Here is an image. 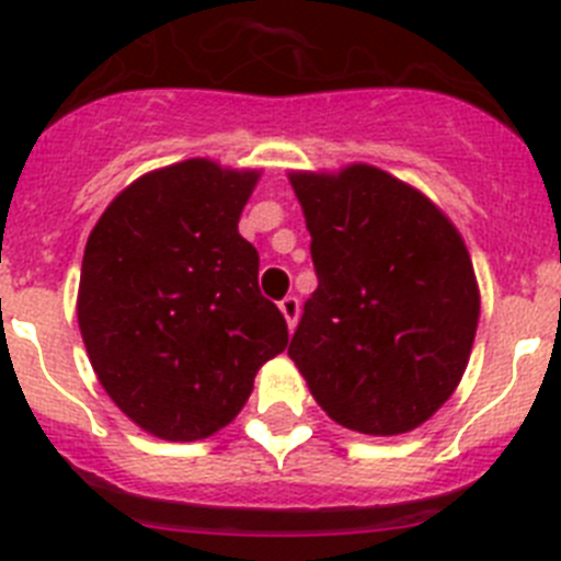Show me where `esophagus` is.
<instances>
[{"label":"esophagus","instance_id":"obj_1","mask_svg":"<svg viewBox=\"0 0 561 561\" xmlns=\"http://www.w3.org/2000/svg\"><path fill=\"white\" fill-rule=\"evenodd\" d=\"M280 311H284V317H286V325L295 331L297 320H300V300H297L295 295L284 297V300H280Z\"/></svg>","mask_w":561,"mask_h":561}]
</instances>
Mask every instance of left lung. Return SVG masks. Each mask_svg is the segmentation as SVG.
Returning a JSON list of instances; mask_svg holds the SVG:
<instances>
[{
	"instance_id": "left-lung-1",
	"label": "left lung",
	"mask_w": 561,
	"mask_h": 561,
	"mask_svg": "<svg viewBox=\"0 0 561 561\" xmlns=\"http://www.w3.org/2000/svg\"><path fill=\"white\" fill-rule=\"evenodd\" d=\"M320 286L289 356L333 423L394 436L456 392L481 295L465 239L423 192L369 163L291 172Z\"/></svg>"
}]
</instances>
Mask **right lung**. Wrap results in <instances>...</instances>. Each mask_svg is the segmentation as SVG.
<instances>
[{
    "mask_svg": "<svg viewBox=\"0 0 561 561\" xmlns=\"http://www.w3.org/2000/svg\"><path fill=\"white\" fill-rule=\"evenodd\" d=\"M261 169L188 158L141 174L85 244L77 322L107 398L147 434L197 442L244 409L289 331L239 217Z\"/></svg>",
    "mask_w": 561,
    "mask_h": 561,
    "instance_id": "1",
    "label": "right lung"
}]
</instances>
